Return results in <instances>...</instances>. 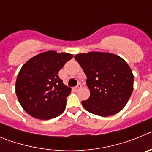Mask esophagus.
Returning a JSON list of instances; mask_svg holds the SVG:
<instances>
[{
    "mask_svg": "<svg viewBox=\"0 0 152 152\" xmlns=\"http://www.w3.org/2000/svg\"><path fill=\"white\" fill-rule=\"evenodd\" d=\"M80 88H81V84H77V85L76 86V87H75V88H74V89H75V91H78V90L80 89Z\"/></svg>",
    "mask_w": 152,
    "mask_h": 152,
    "instance_id": "esophagus-1",
    "label": "esophagus"
}]
</instances>
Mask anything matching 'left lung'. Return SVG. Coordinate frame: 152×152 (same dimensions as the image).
Instances as JSON below:
<instances>
[{"instance_id":"obj_1","label":"left lung","mask_w":152,"mask_h":152,"mask_svg":"<svg viewBox=\"0 0 152 152\" xmlns=\"http://www.w3.org/2000/svg\"><path fill=\"white\" fill-rule=\"evenodd\" d=\"M75 58L87 75L91 91L90 97L81 102L86 110L100 116H112L122 110L133 91L134 81L125 60L99 52L77 54Z\"/></svg>"}]
</instances>
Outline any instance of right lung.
<instances>
[{
  "instance_id": "1",
  "label": "right lung",
  "mask_w": 152,
  "mask_h": 152,
  "mask_svg": "<svg viewBox=\"0 0 152 152\" xmlns=\"http://www.w3.org/2000/svg\"><path fill=\"white\" fill-rule=\"evenodd\" d=\"M73 57L48 51L23 65L16 80V94L23 110L39 119H50L64 112L71 88L63 84L58 72Z\"/></svg>"
}]
</instances>
